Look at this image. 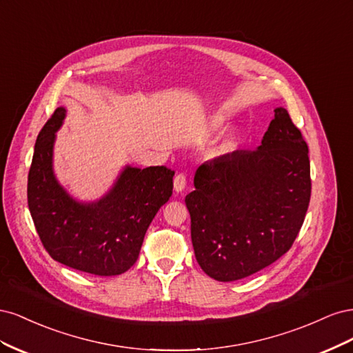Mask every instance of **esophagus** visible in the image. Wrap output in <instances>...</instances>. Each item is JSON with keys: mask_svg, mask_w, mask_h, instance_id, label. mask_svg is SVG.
<instances>
[{"mask_svg": "<svg viewBox=\"0 0 353 353\" xmlns=\"http://www.w3.org/2000/svg\"><path fill=\"white\" fill-rule=\"evenodd\" d=\"M185 185H187V176H185V174H178L175 176V179H174V188H175L176 193H181V191L185 188Z\"/></svg>", "mask_w": 353, "mask_h": 353, "instance_id": "obj_1", "label": "esophagus"}]
</instances>
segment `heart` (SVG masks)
I'll return each mask as SVG.
<instances>
[{"label": "heart", "mask_w": 353, "mask_h": 353, "mask_svg": "<svg viewBox=\"0 0 353 353\" xmlns=\"http://www.w3.org/2000/svg\"><path fill=\"white\" fill-rule=\"evenodd\" d=\"M216 126H219V122L215 123ZM237 148V137L236 135H227L225 138H223L221 145L218 147V153L219 154H227V153H231Z\"/></svg>", "instance_id": "heart-1"}]
</instances>
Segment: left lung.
Segmentation results:
<instances>
[{
    "mask_svg": "<svg viewBox=\"0 0 353 353\" xmlns=\"http://www.w3.org/2000/svg\"><path fill=\"white\" fill-rule=\"evenodd\" d=\"M262 144L199 166L185 197L201 270L218 281L245 279L290 250L311 200L302 132L276 108Z\"/></svg>",
    "mask_w": 353,
    "mask_h": 353,
    "instance_id": "left-lung-1",
    "label": "left lung"
}]
</instances>
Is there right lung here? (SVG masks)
<instances>
[{
	"instance_id": "obj_1",
	"label": "right lung",
	"mask_w": 353,
	"mask_h": 353,
	"mask_svg": "<svg viewBox=\"0 0 353 353\" xmlns=\"http://www.w3.org/2000/svg\"><path fill=\"white\" fill-rule=\"evenodd\" d=\"M65 114L56 109L37 138L28 176L30 216L54 261L94 275L123 274L137 262L157 210L172 196L175 172L126 166L103 199L77 201L52 172V145Z\"/></svg>"
}]
</instances>
